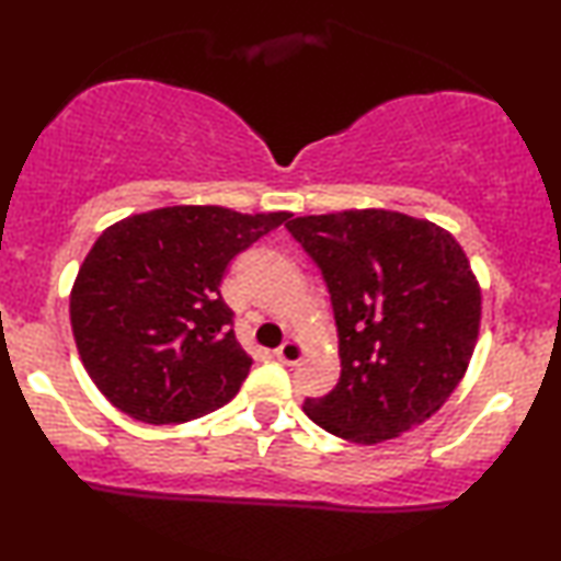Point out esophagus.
Returning <instances> with one entry per match:
<instances>
[{
    "instance_id": "obj_1",
    "label": "esophagus",
    "mask_w": 561,
    "mask_h": 561,
    "mask_svg": "<svg viewBox=\"0 0 561 561\" xmlns=\"http://www.w3.org/2000/svg\"><path fill=\"white\" fill-rule=\"evenodd\" d=\"M275 357H278L283 365H296L298 359L304 357V347L298 342L288 340V342H283L278 350H275Z\"/></svg>"
}]
</instances>
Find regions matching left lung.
I'll use <instances>...</instances> for the list:
<instances>
[{"label": "left lung", "instance_id": "obj_1", "mask_svg": "<svg viewBox=\"0 0 561 561\" xmlns=\"http://www.w3.org/2000/svg\"><path fill=\"white\" fill-rule=\"evenodd\" d=\"M340 336V382L304 411L329 434L378 444L444 405L470 365L482 298L447 229L386 209L296 217Z\"/></svg>", "mask_w": 561, "mask_h": 561}]
</instances>
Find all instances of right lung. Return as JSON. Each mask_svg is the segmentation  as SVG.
Returning <instances> with one entry per match:
<instances>
[{"instance_id": "add662e5", "label": "right lung", "mask_w": 561, "mask_h": 561, "mask_svg": "<svg viewBox=\"0 0 561 561\" xmlns=\"http://www.w3.org/2000/svg\"><path fill=\"white\" fill-rule=\"evenodd\" d=\"M288 211L165 206L106 227L76 275L71 327L106 401L145 424H183L232 401L252 357L221 278Z\"/></svg>"}]
</instances>
